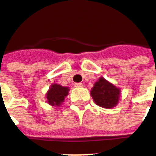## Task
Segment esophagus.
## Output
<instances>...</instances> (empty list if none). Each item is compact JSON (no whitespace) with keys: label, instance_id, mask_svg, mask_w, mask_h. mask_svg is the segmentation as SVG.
I'll return each instance as SVG.
<instances>
[{"label":"esophagus","instance_id":"obj_1","mask_svg":"<svg viewBox=\"0 0 156 156\" xmlns=\"http://www.w3.org/2000/svg\"><path fill=\"white\" fill-rule=\"evenodd\" d=\"M75 87H78V88H80V87H83V84L82 83H75Z\"/></svg>","mask_w":156,"mask_h":156}]
</instances>
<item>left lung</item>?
I'll return each mask as SVG.
<instances>
[{
    "label": "left lung",
    "mask_w": 156,
    "mask_h": 156,
    "mask_svg": "<svg viewBox=\"0 0 156 156\" xmlns=\"http://www.w3.org/2000/svg\"><path fill=\"white\" fill-rule=\"evenodd\" d=\"M90 94L96 105L105 108H112L118 105L120 89L100 77L91 89Z\"/></svg>",
    "instance_id": "left-lung-1"
}]
</instances>
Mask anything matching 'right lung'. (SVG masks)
I'll list each match as a JSON object with an SVG mask.
<instances>
[{"mask_svg":"<svg viewBox=\"0 0 156 156\" xmlns=\"http://www.w3.org/2000/svg\"><path fill=\"white\" fill-rule=\"evenodd\" d=\"M69 88L57 84H52L46 94L48 103L51 106H60L67 96Z\"/></svg>","mask_w":156,"mask_h":156,"instance_id":"1","label":"right lung"}]
</instances>
